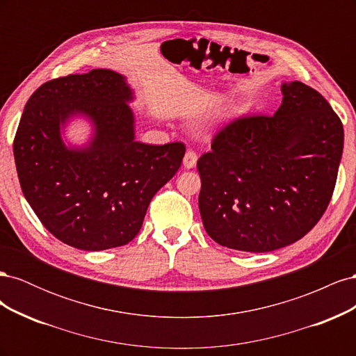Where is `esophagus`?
Wrapping results in <instances>:
<instances>
[{
	"instance_id": "34e87169",
	"label": "esophagus",
	"mask_w": 356,
	"mask_h": 356,
	"mask_svg": "<svg viewBox=\"0 0 356 356\" xmlns=\"http://www.w3.org/2000/svg\"><path fill=\"white\" fill-rule=\"evenodd\" d=\"M182 163H184V168L193 169L197 163V154L193 152V149H188V152L184 156V160H182Z\"/></svg>"
}]
</instances>
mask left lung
<instances>
[{
  "instance_id": "1",
  "label": "left lung",
  "mask_w": 356,
  "mask_h": 356,
  "mask_svg": "<svg viewBox=\"0 0 356 356\" xmlns=\"http://www.w3.org/2000/svg\"><path fill=\"white\" fill-rule=\"evenodd\" d=\"M273 115L234 118L197 160L204 230L230 250L268 252L303 238L336 187L343 124L301 81L282 84Z\"/></svg>"
}]
</instances>
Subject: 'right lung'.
Here are the masks:
<instances>
[{
	"mask_svg": "<svg viewBox=\"0 0 356 356\" xmlns=\"http://www.w3.org/2000/svg\"><path fill=\"white\" fill-rule=\"evenodd\" d=\"M132 99L122 74L92 70L40 86L20 118L13 154L24 196L41 224L77 250L131 242L186 154L182 143L135 141ZM74 115L94 123L86 147L68 149L61 141L60 127Z\"/></svg>",
	"mask_w": 356,
	"mask_h": 356,
	"instance_id": "obj_1",
	"label": "right lung"
}]
</instances>
